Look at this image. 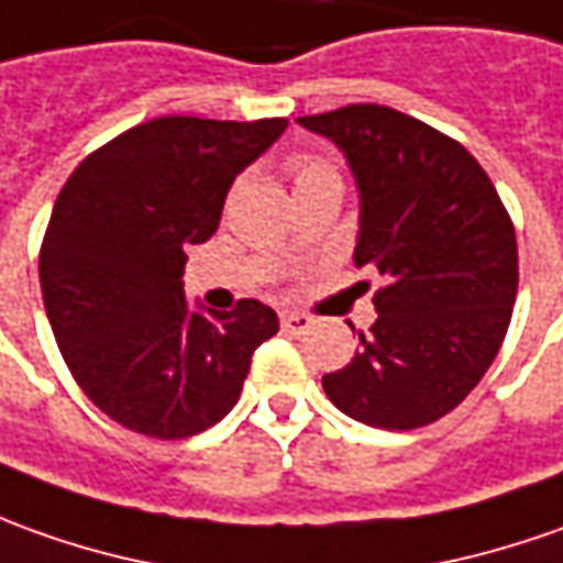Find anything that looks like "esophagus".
Wrapping results in <instances>:
<instances>
[{
	"mask_svg": "<svg viewBox=\"0 0 563 563\" xmlns=\"http://www.w3.org/2000/svg\"><path fill=\"white\" fill-rule=\"evenodd\" d=\"M280 327H283V332H289V335H305V332L313 327V320L308 317V313L286 311V313H280Z\"/></svg>",
	"mask_w": 563,
	"mask_h": 563,
	"instance_id": "1",
	"label": "esophagus"
}]
</instances>
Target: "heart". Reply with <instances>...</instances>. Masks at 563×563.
<instances>
[{
    "mask_svg": "<svg viewBox=\"0 0 563 563\" xmlns=\"http://www.w3.org/2000/svg\"><path fill=\"white\" fill-rule=\"evenodd\" d=\"M289 175L296 181V190L313 181H323V178H339V169L332 166L327 156H317V153H296L289 159Z\"/></svg>",
    "mask_w": 563,
    "mask_h": 563,
    "instance_id": "1",
    "label": "heart"
}]
</instances>
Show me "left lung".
I'll use <instances>...</instances> for the list:
<instances>
[{
    "instance_id": "obj_1",
    "label": "left lung",
    "mask_w": 563,
    "mask_h": 563,
    "mask_svg": "<svg viewBox=\"0 0 563 563\" xmlns=\"http://www.w3.org/2000/svg\"><path fill=\"white\" fill-rule=\"evenodd\" d=\"M345 151L361 187L354 265L376 267V323L323 391L363 426L410 431L456 410L490 369L518 296V240L490 175L385 104L298 117Z\"/></svg>"
}]
</instances>
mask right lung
<instances>
[{
    "instance_id": "obj_1",
    "label": "right lung",
    "mask_w": 563,
    "mask_h": 563,
    "mask_svg": "<svg viewBox=\"0 0 563 563\" xmlns=\"http://www.w3.org/2000/svg\"><path fill=\"white\" fill-rule=\"evenodd\" d=\"M286 120L159 117L91 151L57 194L40 250L55 342L91 404L129 431L181 441L240 400L255 347L280 330L255 298L190 311V243L216 233L233 178Z\"/></svg>"
}]
</instances>
